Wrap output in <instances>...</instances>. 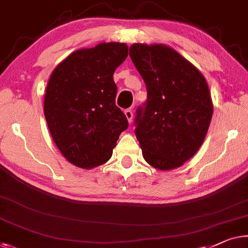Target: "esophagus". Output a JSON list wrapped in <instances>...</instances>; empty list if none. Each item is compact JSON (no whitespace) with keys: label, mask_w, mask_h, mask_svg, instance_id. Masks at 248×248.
Listing matches in <instances>:
<instances>
[{"label":"esophagus","mask_w":248,"mask_h":248,"mask_svg":"<svg viewBox=\"0 0 248 248\" xmlns=\"http://www.w3.org/2000/svg\"><path fill=\"white\" fill-rule=\"evenodd\" d=\"M124 114H125V116H126L127 121L130 122V123H132V120H133V112H132V109L131 108L125 109L124 110Z\"/></svg>","instance_id":"esophagus-1"}]
</instances>
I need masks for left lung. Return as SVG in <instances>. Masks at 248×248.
Wrapping results in <instances>:
<instances>
[{
	"instance_id": "obj_1",
	"label": "left lung",
	"mask_w": 248,
	"mask_h": 248,
	"mask_svg": "<svg viewBox=\"0 0 248 248\" xmlns=\"http://www.w3.org/2000/svg\"><path fill=\"white\" fill-rule=\"evenodd\" d=\"M130 57L148 91L135 116L143 157L159 170L181 167L202 146L213 117L207 81L166 45L134 44Z\"/></svg>"
}]
</instances>
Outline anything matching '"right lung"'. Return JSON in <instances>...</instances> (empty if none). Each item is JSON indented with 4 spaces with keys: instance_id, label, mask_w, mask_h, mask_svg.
<instances>
[{
    "instance_id": "add662e5",
    "label": "right lung",
    "mask_w": 248,
    "mask_h": 248,
    "mask_svg": "<svg viewBox=\"0 0 248 248\" xmlns=\"http://www.w3.org/2000/svg\"><path fill=\"white\" fill-rule=\"evenodd\" d=\"M127 52V46L120 42L77 50L50 76L44 103L46 124L60 152L76 167L92 169L107 162L128 126L115 104L113 79Z\"/></svg>"
}]
</instances>
